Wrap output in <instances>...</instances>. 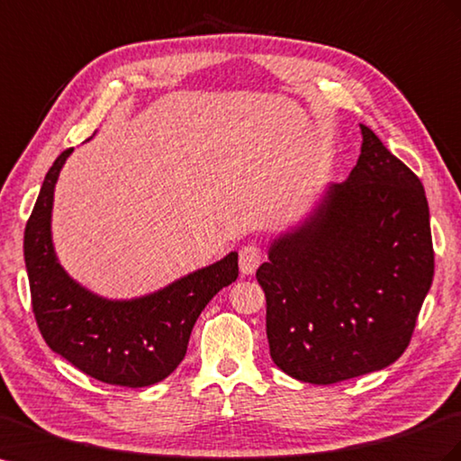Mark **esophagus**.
<instances>
[{
  "mask_svg": "<svg viewBox=\"0 0 461 461\" xmlns=\"http://www.w3.org/2000/svg\"><path fill=\"white\" fill-rule=\"evenodd\" d=\"M261 261H264V252H261L256 244H246L240 248L239 264L244 276H252V273L259 267Z\"/></svg>",
  "mask_w": 461,
  "mask_h": 461,
  "instance_id": "obj_1",
  "label": "esophagus"
}]
</instances>
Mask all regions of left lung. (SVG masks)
Returning <instances> with one entry per match:
<instances>
[{
    "mask_svg": "<svg viewBox=\"0 0 461 461\" xmlns=\"http://www.w3.org/2000/svg\"><path fill=\"white\" fill-rule=\"evenodd\" d=\"M349 178L330 184L256 271L269 353L285 375L335 384L403 355L434 276L420 180L360 123Z\"/></svg>",
    "mask_w": 461,
    "mask_h": 461,
    "instance_id": "left-lung-1",
    "label": "left lung"
}]
</instances>
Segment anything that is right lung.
Segmentation results:
<instances>
[{
  "label": "right lung",
  "instance_id": "1",
  "mask_svg": "<svg viewBox=\"0 0 461 461\" xmlns=\"http://www.w3.org/2000/svg\"><path fill=\"white\" fill-rule=\"evenodd\" d=\"M73 149L48 170L24 229V266L32 312L50 349L85 375L112 385L143 388L172 375L188 349L202 310L239 277V254L130 301H108L73 281L52 242L54 188Z\"/></svg>",
  "mask_w": 461,
  "mask_h": 461
}]
</instances>
